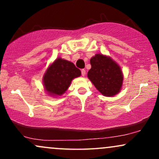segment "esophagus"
<instances>
[{
	"mask_svg": "<svg viewBox=\"0 0 159 159\" xmlns=\"http://www.w3.org/2000/svg\"><path fill=\"white\" fill-rule=\"evenodd\" d=\"M81 75H82V76H85V75H86L85 69H81Z\"/></svg>",
	"mask_w": 159,
	"mask_h": 159,
	"instance_id": "esophagus-1",
	"label": "esophagus"
}]
</instances>
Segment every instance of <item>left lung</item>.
<instances>
[{
	"mask_svg": "<svg viewBox=\"0 0 159 159\" xmlns=\"http://www.w3.org/2000/svg\"><path fill=\"white\" fill-rule=\"evenodd\" d=\"M91 69L89 79L96 89L105 96H113L120 92L123 84V74L120 67L111 58L101 54L90 59Z\"/></svg>",
	"mask_w": 159,
	"mask_h": 159,
	"instance_id": "obj_1",
	"label": "left lung"
}]
</instances>
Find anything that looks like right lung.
Wrapping results in <instances>:
<instances>
[{
  "mask_svg": "<svg viewBox=\"0 0 159 159\" xmlns=\"http://www.w3.org/2000/svg\"><path fill=\"white\" fill-rule=\"evenodd\" d=\"M81 74L74 63L58 58L48 67L43 78L45 90L51 95L61 96L69 88L72 80Z\"/></svg>",
  "mask_w": 159,
  "mask_h": 159,
  "instance_id": "add662e5",
  "label": "right lung"
}]
</instances>
